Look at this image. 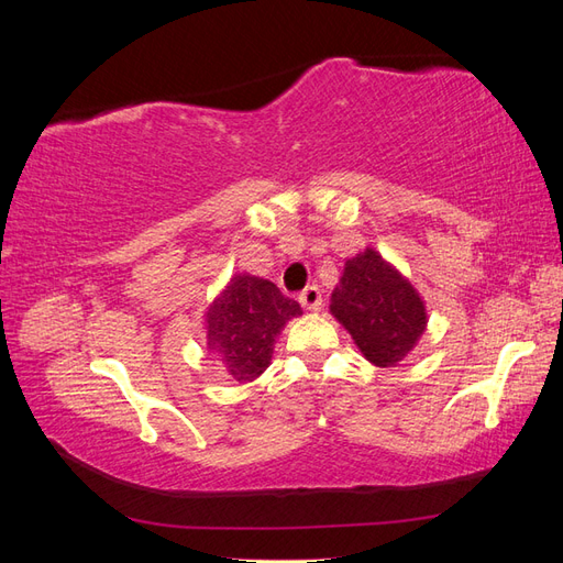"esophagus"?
Listing matches in <instances>:
<instances>
[{
	"label": "esophagus",
	"mask_w": 563,
	"mask_h": 563,
	"mask_svg": "<svg viewBox=\"0 0 563 563\" xmlns=\"http://www.w3.org/2000/svg\"><path fill=\"white\" fill-rule=\"evenodd\" d=\"M298 300H300V305H302L305 310L319 312L321 310V291H319V286L302 288V294L298 296Z\"/></svg>",
	"instance_id": "esophagus-1"
}]
</instances>
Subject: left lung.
Returning a JSON list of instances; mask_svg holds the SVG:
<instances>
[{"mask_svg": "<svg viewBox=\"0 0 563 563\" xmlns=\"http://www.w3.org/2000/svg\"><path fill=\"white\" fill-rule=\"evenodd\" d=\"M329 310L378 368L406 360L428 329V310L413 284L371 246L345 261Z\"/></svg>", "mask_w": 563, "mask_h": 563, "instance_id": "8db88e82", "label": "left lung"}]
</instances>
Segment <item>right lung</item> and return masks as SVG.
<instances>
[{"label":"right lung","instance_id":"right-lung-1","mask_svg":"<svg viewBox=\"0 0 563 563\" xmlns=\"http://www.w3.org/2000/svg\"><path fill=\"white\" fill-rule=\"evenodd\" d=\"M300 305L249 272H236L203 314L207 347L240 385L261 378L272 362L277 335Z\"/></svg>","mask_w":563,"mask_h":563}]
</instances>
